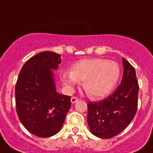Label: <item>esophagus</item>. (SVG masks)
Returning a JSON list of instances; mask_svg holds the SVG:
<instances>
[{
  "mask_svg": "<svg viewBox=\"0 0 153 153\" xmlns=\"http://www.w3.org/2000/svg\"><path fill=\"white\" fill-rule=\"evenodd\" d=\"M71 101L72 104H74V103H76V102L79 101V98H76V97H72V98H71Z\"/></svg>",
  "mask_w": 153,
  "mask_h": 153,
  "instance_id": "1",
  "label": "esophagus"
}]
</instances>
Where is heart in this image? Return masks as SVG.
<instances>
[{"label": "heart", "mask_w": 153, "mask_h": 153, "mask_svg": "<svg viewBox=\"0 0 153 153\" xmlns=\"http://www.w3.org/2000/svg\"><path fill=\"white\" fill-rule=\"evenodd\" d=\"M121 69L114 61L104 59H85L72 65L71 71H63L61 80L67 88L72 90L82 81V86L91 98H100L111 92L120 78Z\"/></svg>", "instance_id": "obj_1"}]
</instances>
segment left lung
<instances>
[{
    "label": "left lung",
    "instance_id": "8db88e82",
    "mask_svg": "<svg viewBox=\"0 0 153 153\" xmlns=\"http://www.w3.org/2000/svg\"><path fill=\"white\" fill-rule=\"evenodd\" d=\"M123 77L113 94L98 102L87 104L90 131L100 138L118 135L133 121L137 109L139 85L134 67L123 58Z\"/></svg>",
    "mask_w": 153,
    "mask_h": 153
}]
</instances>
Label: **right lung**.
<instances>
[{"instance_id": "add662e5", "label": "right lung", "mask_w": 153, "mask_h": 153, "mask_svg": "<svg viewBox=\"0 0 153 153\" xmlns=\"http://www.w3.org/2000/svg\"><path fill=\"white\" fill-rule=\"evenodd\" d=\"M61 55L44 51L27 60L16 84V113L28 132L39 137L55 135L62 128L71 102L58 93L52 70H57Z\"/></svg>"}]
</instances>
